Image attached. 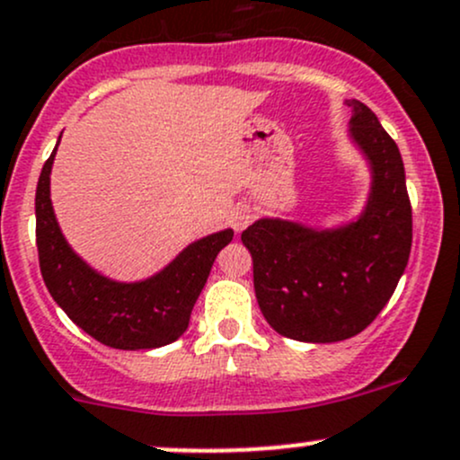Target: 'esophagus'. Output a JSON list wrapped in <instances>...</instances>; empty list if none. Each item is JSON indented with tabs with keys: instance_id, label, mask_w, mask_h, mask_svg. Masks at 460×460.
<instances>
[{
	"instance_id": "1",
	"label": "esophagus",
	"mask_w": 460,
	"mask_h": 460,
	"mask_svg": "<svg viewBox=\"0 0 460 460\" xmlns=\"http://www.w3.org/2000/svg\"><path fill=\"white\" fill-rule=\"evenodd\" d=\"M249 222L251 214L246 209H235L234 214H231V226H234V231H243Z\"/></svg>"
}]
</instances>
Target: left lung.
<instances>
[{
	"label": "left lung",
	"mask_w": 460,
	"mask_h": 460,
	"mask_svg": "<svg viewBox=\"0 0 460 460\" xmlns=\"http://www.w3.org/2000/svg\"><path fill=\"white\" fill-rule=\"evenodd\" d=\"M350 137L368 158L366 211L340 229L262 217L243 231L260 311L273 331L331 344L364 331L393 297L412 249V207L396 143L361 101H348Z\"/></svg>",
	"instance_id": "8db88e82"
}]
</instances>
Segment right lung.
<instances>
[{
	"label": "right lung",
	"instance_id": "obj_1",
	"mask_svg": "<svg viewBox=\"0 0 460 460\" xmlns=\"http://www.w3.org/2000/svg\"><path fill=\"white\" fill-rule=\"evenodd\" d=\"M55 152L41 169L35 196L39 267L52 299L76 326L110 348L147 350L176 341L190 326L211 264L222 246L234 240V231L225 229L190 244L169 267L143 282L103 278L70 249L57 225L50 202Z\"/></svg>",
	"mask_w": 460,
	"mask_h": 460
}]
</instances>
